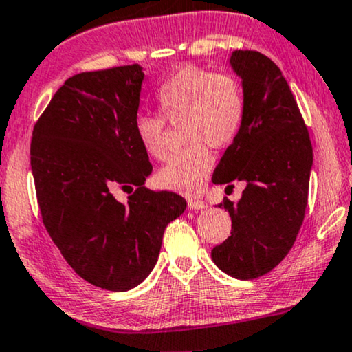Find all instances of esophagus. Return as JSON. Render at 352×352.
<instances>
[{"label":"esophagus","mask_w":352,"mask_h":352,"mask_svg":"<svg viewBox=\"0 0 352 352\" xmlns=\"http://www.w3.org/2000/svg\"><path fill=\"white\" fill-rule=\"evenodd\" d=\"M208 204H206V201H203V199H198V198L188 199V208L193 209V211H197V209H203Z\"/></svg>","instance_id":"1"}]
</instances>
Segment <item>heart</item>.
Returning a JSON list of instances; mask_svg holds the SVG:
<instances>
[{
  "mask_svg": "<svg viewBox=\"0 0 352 352\" xmlns=\"http://www.w3.org/2000/svg\"><path fill=\"white\" fill-rule=\"evenodd\" d=\"M160 117L140 115L135 135L144 153L155 161L167 157L166 123L184 122L185 143L191 144L175 154L157 173L159 186L197 195L214 167L211 148L232 144L245 118V92L242 82L229 71L201 66H182L155 92Z\"/></svg>",
  "mask_w": 352,
  "mask_h": 352,
  "instance_id": "obj_1",
  "label": "heart"
}]
</instances>
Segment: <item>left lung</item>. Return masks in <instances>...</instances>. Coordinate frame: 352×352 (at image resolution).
<instances>
[{
    "label": "left lung",
    "instance_id": "8db88e82",
    "mask_svg": "<svg viewBox=\"0 0 352 352\" xmlns=\"http://www.w3.org/2000/svg\"><path fill=\"white\" fill-rule=\"evenodd\" d=\"M245 118L217 164L212 184L245 182L237 203L224 198L232 232L211 250L212 261L237 279H255L278 266L294 245L309 201L314 151L309 130L281 69L255 50H235Z\"/></svg>",
    "mask_w": 352,
    "mask_h": 352
}]
</instances>
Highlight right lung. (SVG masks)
Segmentation results:
<instances>
[{"mask_svg":"<svg viewBox=\"0 0 352 352\" xmlns=\"http://www.w3.org/2000/svg\"><path fill=\"white\" fill-rule=\"evenodd\" d=\"M143 79L140 65L74 74L40 115L30 143L47 232L71 268L107 291H130L148 278L167 224L186 209L180 195L144 186L153 166L135 135ZM117 189L133 195L120 204Z\"/></svg>","mask_w":352,"mask_h":352,"instance_id":"add662e5","label":"right lung"}]
</instances>
